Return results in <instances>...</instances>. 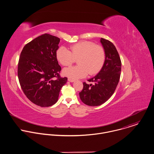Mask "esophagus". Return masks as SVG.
Segmentation results:
<instances>
[{
	"instance_id": "1",
	"label": "esophagus",
	"mask_w": 154,
	"mask_h": 154,
	"mask_svg": "<svg viewBox=\"0 0 154 154\" xmlns=\"http://www.w3.org/2000/svg\"><path fill=\"white\" fill-rule=\"evenodd\" d=\"M68 80L69 82H71V83H72V82H75V80H74L71 79H69V78L68 79Z\"/></svg>"
}]
</instances>
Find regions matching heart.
I'll use <instances>...</instances> for the list:
<instances>
[{
	"mask_svg": "<svg viewBox=\"0 0 154 154\" xmlns=\"http://www.w3.org/2000/svg\"><path fill=\"white\" fill-rule=\"evenodd\" d=\"M56 58L63 66H69L78 59L79 65L70 66L63 70V74L76 80L86 77L89 73L93 75L103 67L106 54L104 48L94 42L83 41L70 47V51L64 47L56 51Z\"/></svg>",
	"mask_w": 154,
	"mask_h": 154,
	"instance_id": "heart-1",
	"label": "heart"
}]
</instances>
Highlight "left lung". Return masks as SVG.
<instances>
[{
  "instance_id": "left-lung-1",
  "label": "left lung",
  "mask_w": 154,
  "mask_h": 154,
  "mask_svg": "<svg viewBox=\"0 0 154 154\" xmlns=\"http://www.w3.org/2000/svg\"><path fill=\"white\" fill-rule=\"evenodd\" d=\"M106 58L104 65L94 77L88 80L94 84L83 83V88L79 93L82 102L89 106H98L107 101L113 94L119 83L121 72V60L112 42L101 38Z\"/></svg>"
}]
</instances>
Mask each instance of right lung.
Listing matches in <instances>:
<instances>
[{
    "mask_svg": "<svg viewBox=\"0 0 154 154\" xmlns=\"http://www.w3.org/2000/svg\"><path fill=\"white\" fill-rule=\"evenodd\" d=\"M60 39L45 33L27 43L23 48L18 64V77L27 98L42 107L54 104L66 83L60 77L61 67L56 58Z\"/></svg>",
    "mask_w": 154,
    "mask_h": 154,
    "instance_id": "obj_1",
    "label": "right lung"
}]
</instances>
